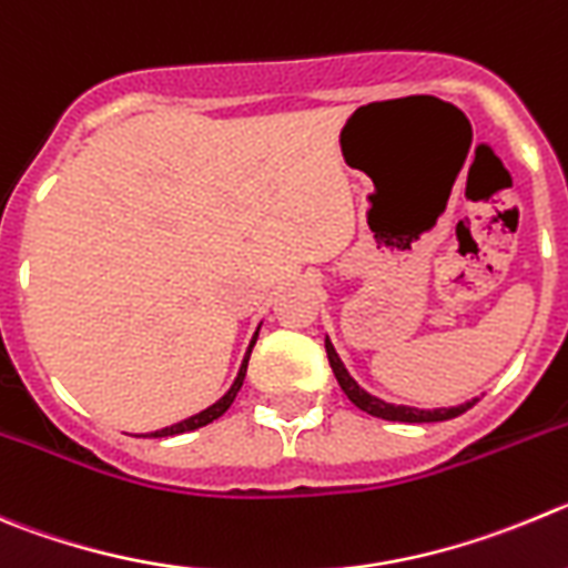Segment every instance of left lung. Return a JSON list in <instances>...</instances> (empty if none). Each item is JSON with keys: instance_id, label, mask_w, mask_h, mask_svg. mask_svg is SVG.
Masks as SVG:
<instances>
[{"instance_id": "left-lung-1", "label": "left lung", "mask_w": 568, "mask_h": 568, "mask_svg": "<svg viewBox=\"0 0 568 568\" xmlns=\"http://www.w3.org/2000/svg\"><path fill=\"white\" fill-rule=\"evenodd\" d=\"M325 349H327V362H331L333 367V375H336L338 386L344 389V395L353 400V404L358 406L362 412H367V415L373 417H381V420H395V423H439V420H452V417H459L463 412H468L470 406L479 400V397H474V400H468V404H459V406H452V409H415V406H395V404H386V400H381V397L369 395L367 389H362V386L353 381V375L344 369L342 358H338V353L333 349L331 338H325Z\"/></svg>"}]
</instances>
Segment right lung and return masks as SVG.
<instances>
[{"label":"right lung","instance_id":"1","mask_svg":"<svg viewBox=\"0 0 568 568\" xmlns=\"http://www.w3.org/2000/svg\"><path fill=\"white\" fill-rule=\"evenodd\" d=\"M254 342H257V333H254L252 344H248V349H246V356H243V364H241V369H237V378H235V384H232V386H230V392H226V395H224V397H221V400H215V404H212V406H210V409L199 412V415L187 417V420H182V423H173V426H168V428H159V432H153V434H151V437H173V434L195 432V428L206 426V423H212V420H219V417H221V415H224V412H226V409H230V406H232V400H235V395H237V392H241V386H243V378H246L248 356H252V347H254Z\"/></svg>","mask_w":568,"mask_h":568}]
</instances>
